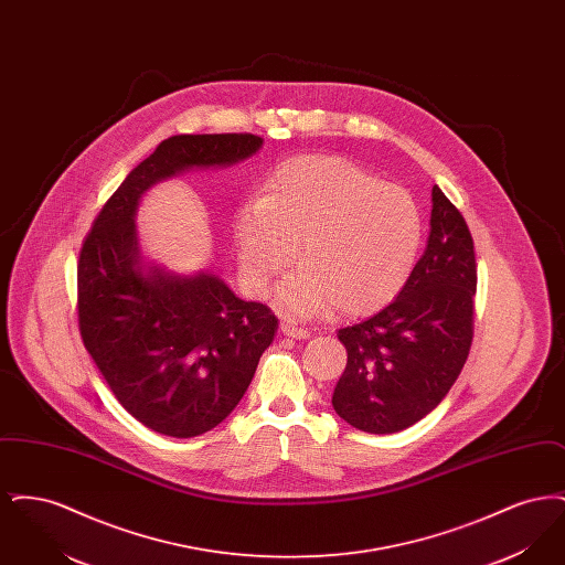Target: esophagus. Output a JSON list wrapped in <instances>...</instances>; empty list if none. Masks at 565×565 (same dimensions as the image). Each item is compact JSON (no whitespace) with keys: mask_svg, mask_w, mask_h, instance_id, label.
I'll list each match as a JSON object with an SVG mask.
<instances>
[{"mask_svg":"<svg viewBox=\"0 0 565 565\" xmlns=\"http://www.w3.org/2000/svg\"><path fill=\"white\" fill-rule=\"evenodd\" d=\"M281 332L286 334V337H292V339H309V330L307 328H302V326H296L292 322H284L281 323Z\"/></svg>","mask_w":565,"mask_h":565,"instance_id":"1","label":"esophagus"}]
</instances>
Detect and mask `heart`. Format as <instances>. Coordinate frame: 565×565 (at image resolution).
<instances>
[{
	"instance_id": "b5f03b06",
	"label": "heart",
	"mask_w": 565,
	"mask_h": 565,
	"mask_svg": "<svg viewBox=\"0 0 565 565\" xmlns=\"http://www.w3.org/2000/svg\"><path fill=\"white\" fill-rule=\"evenodd\" d=\"M245 284L256 295L295 258L279 305L316 316L330 305L362 318L390 305L408 281L424 242V215L408 190L383 184L339 157L300 154L275 167L258 201L233 224Z\"/></svg>"
}]
</instances>
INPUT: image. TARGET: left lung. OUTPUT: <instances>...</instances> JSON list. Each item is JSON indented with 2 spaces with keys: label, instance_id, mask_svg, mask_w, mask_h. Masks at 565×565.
I'll list each match as a JSON object with an SVG mask.
<instances>
[{
  "label": "left lung",
  "instance_id": "left-lung-1",
  "mask_svg": "<svg viewBox=\"0 0 565 565\" xmlns=\"http://www.w3.org/2000/svg\"><path fill=\"white\" fill-rule=\"evenodd\" d=\"M477 260L463 215L431 189L430 237L401 295L337 332L348 350L332 406L350 426L394 434L424 419L461 373L475 337Z\"/></svg>",
  "mask_w": 565,
  "mask_h": 565
}]
</instances>
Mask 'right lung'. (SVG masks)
<instances>
[{
	"instance_id": "right-lung-1",
	"label": "right lung",
	"mask_w": 565,
	"mask_h": 565,
	"mask_svg": "<svg viewBox=\"0 0 565 565\" xmlns=\"http://www.w3.org/2000/svg\"><path fill=\"white\" fill-rule=\"evenodd\" d=\"M260 146L263 137L252 134L164 139L109 196L82 243V343L116 401L164 436H199L231 415L273 343L277 318L267 305L237 298L212 273L143 270L135 210L164 178L239 162Z\"/></svg>"
}]
</instances>
